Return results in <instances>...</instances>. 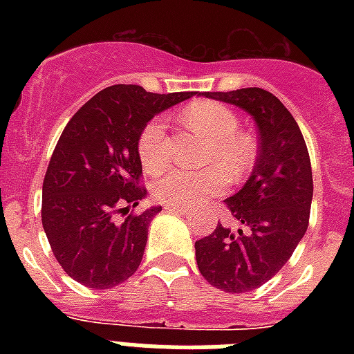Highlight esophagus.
Returning a JSON list of instances; mask_svg holds the SVG:
<instances>
[{"mask_svg": "<svg viewBox=\"0 0 354 354\" xmlns=\"http://www.w3.org/2000/svg\"><path fill=\"white\" fill-rule=\"evenodd\" d=\"M165 209L169 211V213H178V215H182V216H189V215H191V211L183 209V207H171V205H167Z\"/></svg>", "mask_w": 354, "mask_h": 354, "instance_id": "34e87169", "label": "esophagus"}]
</instances>
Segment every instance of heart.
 I'll list each match as a JSON object with an SVG mask.
<instances>
[{
	"label": "heart",
	"mask_w": 354,
	"mask_h": 354,
	"mask_svg": "<svg viewBox=\"0 0 354 354\" xmlns=\"http://www.w3.org/2000/svg\"><path fill=\"white\" fill-rule=\"evenodd\" d=\"M185 122L198 130L211 149L205 161L216 167H205L200 171L171 167L158 174L152 182V196L171 207H193L202 204L211 194L224 189V175L236 182L250 172L255 161V145L239 133L241 124L235 112L224 104L211 101L194 102L183 113ZM138 154L141 165L149 172L160 171L169 160L167 150V122L163 118L150 119L138 138Z\"/></svg>",
	"instance_id": "heart-1"
}]
</instances>
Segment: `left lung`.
I'll return each instance as SVG.
<instances>
[{"label": "left lung", "instance_id": "left-lung-1", "mask_svg": "<svg viewBox=\"0 0 354 354\" xmlns=\"http://www.w3.org/2000/svg\"><path fill=\"white\" fill-rule=\"evenodd\" d=\"M252 115L259 132V156L241 191L226 200L242 227L218 224L194 242L196 264L209 285L230 294L252 292L270 281L292 257L308 227L313 171L296 119L285 104L261 88L207 91Z\"/></svg>", "mask_w": 354, "mask_h": 354}]
</instances>
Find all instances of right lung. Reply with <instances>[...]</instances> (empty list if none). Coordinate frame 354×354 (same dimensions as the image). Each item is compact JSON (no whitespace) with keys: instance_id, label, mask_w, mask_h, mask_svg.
<instances>
[{"instance_id":"add662e5","label":"right lung","mask_w":354,"mask_h":354,"mask_svg":"<svg viewBox=\"0 0 354 354\" xmlns=\"http://www.w3.org/2000/svg\"><path fill=\"white\" fill-rule=\"evenodd\" d=\"M193 95L115 84L91 97L66 124L44 178L41 224L55 257L77 283L112 288L139 268L161 205L115 218L147 196L139 187L138 138L154 115Z\"/></svg>"}]
</instances>
